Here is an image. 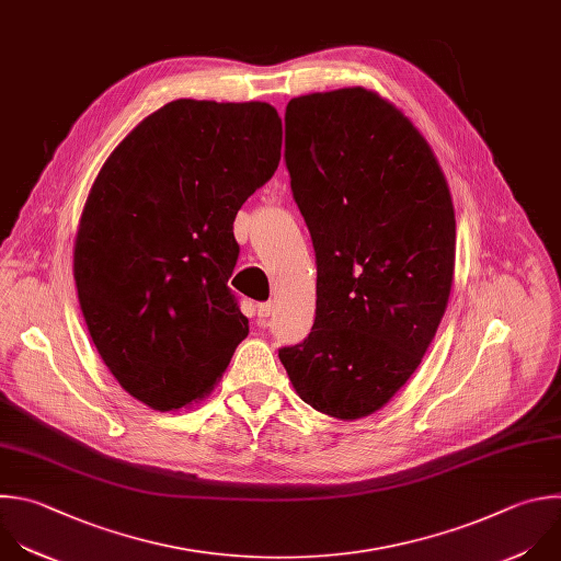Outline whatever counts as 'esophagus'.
I'll use <instances>...</instances> for the list:
<instances>
[{
  "label": "esophagus",
  "mask_w": 561,
  "mask_h": 561,
  "mask_svg": "<svg viewBox=\"0 0 561 561\" xmlns=\"http://www.w3.org/2000/svg\"><path fill=\"white\" fill-rule=\"evenodd\" d=\"M271 314H273V304H271V301H266V304H257V317H260V321L268 319Z\"/></svg>",
  "instance_id": "esophagus-1"
}]
</instances>
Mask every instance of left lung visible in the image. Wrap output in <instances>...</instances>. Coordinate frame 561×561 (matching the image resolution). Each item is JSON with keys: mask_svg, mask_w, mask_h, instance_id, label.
Here are the masks:
<instances>
[{"mask_svg": "<svg viewBox=\"0 0 561 561\" xmlns=\"http://www.w3.org/2000/svg\"><path fill=\"white\" fill-rule=\"evenodd\" d=\"M286 167L317 255V310L279 360L304 403L365 419L410 381L447 310L449 184L414 123L360 85L290 99Z\"/></svg>", "mask_w": 561, "mask_h": 561, "instance_id": "8db88e82", "label": "left lung"}]
</instances>
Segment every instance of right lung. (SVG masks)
<instances>
[{"mask_svg": "<svg viewBox=\"0 0 561 561\" xmlns=\"http://www.w3.org/2000/svg\"><path fill=\"white\" fill-rule=\"evenodd\" d=\"M282 158V118L262 101L178 99L142 118L88 194L75 284L118 386L156 412L220 383L249 334L227 282L233 220Z\"/></svg>", "mask_w": 561, "mask_h": 561, "instance_id": "add662e5", "label": "right lung"}]
</instances>
